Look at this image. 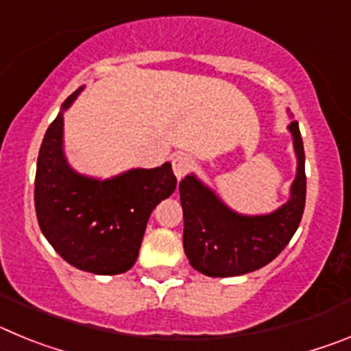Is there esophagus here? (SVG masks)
Here are the masks:
<instances>
[{"label":"esophagus","mask_w":351,"mask_h":351,"mask_svg":"<svg viewBox=\"0 0 351 351\" xmlns=\"http://www.w3.org/2000/svg\"><path fill=\"white\" fill-rule=\"evenodd\" d=\"M191 165H193V160H191L188 154H178V156L172 158V169L173 173H176V178L181 181L184 178L186 173L190 172Z\"/></svg>","instance_id":"1"}]
</instances>
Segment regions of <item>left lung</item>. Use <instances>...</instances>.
Listing matches in <instances>:
<instances>
[{
  "mask_svg": "<svg viewBox=\"0 0 351 351\" xmlns=\"http://www.w3.org/2000/svg\"><path fill=\"white\" fill-rule=\"evenodd\" d=\"M288 132L297 158L295 179L287 202L272 213H237L195 173L179 182L184 218L182 246L195 271L210 278L247 274L272 262L290 243L302 219L306 172L299 123L291 121Z\"/></svg>",
  "mask_w": 351,
  "mask_h": 351,
  "instance_id": "left-lung-1",
  "label": "left lung"
}]
</instances>
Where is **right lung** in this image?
I'll return each mask as SVG.
<instances>
[{
  "label": "right lung",
  "instance_id": "add662e5",
  "mask_svg": "<svg viewBox=\"0 0 351 351\" xmlns=\"http://www.w3.org/2000/svg\"><path fill=\"white\" fill-rule=\"evenodd\" d=\"M71 93L45 132L35 178V209L42 234L56 253L80 271L123 274L137 262L147 219L173 193L178 179L169 161L156 169H130L100 179L79 173L64 154V112Z\"/></svg>",
  "mask_w": 351,
  "mask_h": 351
}]
</instances>
